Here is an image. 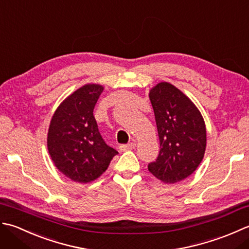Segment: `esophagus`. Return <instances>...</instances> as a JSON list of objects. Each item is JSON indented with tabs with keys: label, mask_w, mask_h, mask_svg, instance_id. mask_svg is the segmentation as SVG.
I'll return each instance as SVG.
<instances>
[{
	"label": "esophagus",
	"mask_w": 249,
	"mask_h": 249,
	"mask_svg": "<svg viewBox=\"0 0 249 249\" xmlns=\"http://www.w3.org/2000/svg\"><path fill=\"white\" fill-rule=\"evenodd\" d=\"M135 146H136V143L134 141H132V142H130V143H128V144H125V145H121L119 148H120V150L121 151H125V150H130V149H134L135 148Z\"/></svg>",
	"instance_id": "34e87169"
}]
</instances>
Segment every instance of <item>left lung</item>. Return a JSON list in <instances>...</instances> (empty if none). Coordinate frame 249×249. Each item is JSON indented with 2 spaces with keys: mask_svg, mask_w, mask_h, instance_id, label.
I'll return each mask as SVG.
<instances>
[{
  "mask_svg": "<svg viewBox=\"0 0 249 249\" xmlns=\"http://www.w3.org/2000/svg\"><path fill=\"white\" fill-rule=\"evenodd\" d=\"M160 141V151L148 171L165 184L190 176L199 166L206 148L204 120L191 100L169 83L150 90Z\"/></svg>",
  "mask_w": 249,
  "mask_h": 249,
  "instance_id": "left-lung-1",
  "label": "left lung"
}]
</instances>
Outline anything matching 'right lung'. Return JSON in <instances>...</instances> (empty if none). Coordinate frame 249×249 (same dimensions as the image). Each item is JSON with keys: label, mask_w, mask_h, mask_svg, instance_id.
Wrapping results in <instances>:
<instances>
[{"label": "right lung", "mask_w": 249, "mask_h": 249, "mask_svg": "<svg viewBox=\"0 0 249 249\" xmlns=\"http://www.w3.org/2000/svg\"><path fill=\"white\" fill-rule=\"evenodd\" d=\"M102 91L101 85L83 86L59 105L50 121L49 155L61 173L74 181L96 179L118 154L102 139L93 116Z\"/></svg>", "instance_id": "add662e5"}]
</instances>
